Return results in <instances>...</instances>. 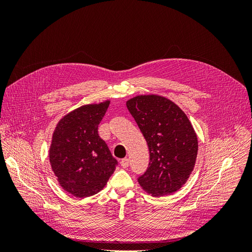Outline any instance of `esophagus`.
Returning a JSON list of instances; mask_svg holds the SVG:
<instances>
[{
    "label": "esophagus",
    "instance_id": "34e87169",
    "mask_svg": "<svg viewBox=\"0 0 252 252\" xmlns=\"http://www.w3.org/2000/svg\"><path fill=\"white\" fill-rule=\"evenodd\" d=\"M120 164H121L122 167H123V168H127V167L129 166V158H122Z\"/></svg>",
    "mask_w": 252,
    "mask_h": 252
}]
</instances>
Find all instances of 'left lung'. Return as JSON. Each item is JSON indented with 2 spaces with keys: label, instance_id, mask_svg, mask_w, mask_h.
Returning <instances> with one entry per match:
<instances>
[{
  "label": "left lung",
  "instance_id": "obj_1",
  "mask_svg": "<svg viewBox=\"0 0 252 252\" xmlns=\"http://www.w3.org/2000/svg\"><path fill=\"white\" fill-rule=\"evenodd\" d=\"M149 148L150 162L138 182L154 196L171 194L187 182L197 156L194 129L177 104L164 96L138 95L126 102Z\"/></svg>",
  "mask_w": 252,
  "mask_h": 252
}]
</instances>
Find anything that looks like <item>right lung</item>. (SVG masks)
Returning <instances> with one entry per match:
<instances>
[{"mask_svg":"<svg viewBox=\"0 0 252 252\" xmlns=\"http://www.w3.org/2000/svg\"><path fill=\"white\" fill-rule=\"evenodd\" d=\"M109 103L84 105L67 113L52 134L49 149L52 171L61 187L77 197L100 192L118 165L97 133Z\"/></svg>","mask_w":252,"mask_h":252,"instance_id":"add662e5","label":"right lung"}]
</instances>
